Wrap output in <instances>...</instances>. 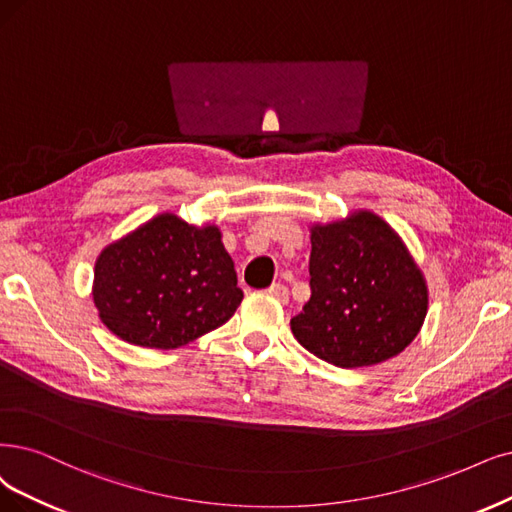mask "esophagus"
Returning a JSON list of instances; mask_svg holds the SVG:
<instances>
[{
  "label": "esophagus",
  "mask_w": 512,
  "mask_h": 512,
  "mask_svg": "<svg viewBox=\"0 0 512 512\" xmlns=\"http://www.w3.org/2000/svg\"><path fill=\"white\" fill-rule=\"evenodd\" d=\"M266 293L272 295L274 299H278L280 304H287V301H289V289L282 285V282H274V285Z\"/></svg>",
  "instance_id": "esophagus-1"
}]
</instances>
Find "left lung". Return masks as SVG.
<instances>
[{
	"mask_svg": "<svg viewBox=\"0 0 512 512\" xmlns=\"http://www.w3.org/2000/svg\"><path fill=\"white\" fill-rule=\"evenodd\" d=\"M310 289L291 318L297 342L323 361L371 367L401 354L428 314V282L394 227L367 208L310 225Z\"/></svg>",
	"mask_w": 512,
	"mask_h": 512,
	"instance_id": "left-lung-1",
	"label": "left lung"
}]
</instances>
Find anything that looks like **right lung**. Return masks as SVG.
I'll return each instance as SVG.
<instances>
[{
	"label": "right lung",
	"mask_w": 512,
	"mask_h": 512,
	"mask_svg": "<svg viewBox=\"0 0 512 512\" xmlns=\"http://www.w3.org/2000/svg\"><path fill=\"white\" fill-rule=\"evenodd\" d=\"M215 223L160 213L109 242L94 261L92 299L124 342L175 350L227 323L242 301Z\"/></svg>",
	"instance_id": "add662e5"
}]
</instances>
